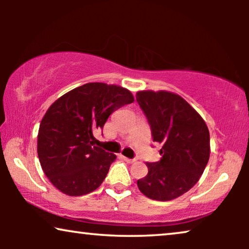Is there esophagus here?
<instances>
[{
	"mask_svg": "<svg viewBox=\"0 0 249 249\" xmlns=\"http://www.w3.org/2000/svg\"><path fill=\"white\" fill-rule=\"evenodd\" d=\"M122 159H124L127 163H134L136 161L135 159H129V158H125V156H122Z\"/></svg>",
	"mask_w": 249,
	"mask_h": 249,
	"instance_id": "obj_1",
	"label": "esophagus"
}]
</instances>
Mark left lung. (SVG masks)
<instances>
[{
	"label": "left lung",
	"instance_id": "left-lung-1",
	"mask_svg": "<svg viewBox=\"0 0 249 249\" xmlns=\"http://www.w3.org/2000/svg\"><path fill=\"white\" fill-rule=\"evenodd\" d=\"M147 118L153 142L162 158L146 163L148 173L137 181L148 198L171 200L193 188L210 159V132L202 117L179 95L142 90L136 94Z\"/></svg>",
	"mask_w": 249,
	"mask_h": 249
}]
</instances>
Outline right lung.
Wrapping results in <instances>:
<instances>
[{
  "label": "right lung",
  "instance_id": "obj_1",
  "mask_svg": "<svg viewBox=\"0 0 249 249\" xmlns=\"http://www.w3.org/2000/svg\"><path fill=\"white\" fill-rule=\"evenodd\" d=\"M134 102L125 88L103 83L77 87L56 100L40 122L37 153L42 169L60 192L83 196L94 192L117 156L94 145L115 110Z\"/></svg>",
  "mask_w": 249,
  "mask_h": 249
}]
</instances>
